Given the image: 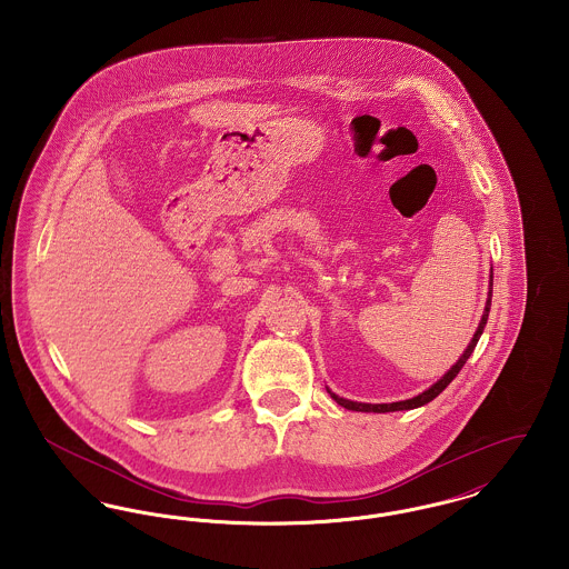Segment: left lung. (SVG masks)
Masks as SVG:
<instances>
[{
	"mask_svg": "<svg viewBox=\"0 0 569 569\" xmlns=\"http://www.w3.org/2000/svg\"><path fill=\"white\" fill-rule=\"evenodd\" d=\"M490 279H492V277H490ZM490 305H492V288H490V292H488V301H486V309H483L481 322H479L477 331L472 335V339H470V343H468L465 355L458 359V363H456V366H451V369H449V371H447L438 382H435L428 391L419 393L417 398H410V400L403 401H393V403H363V401L343 400V398H339V396H335V393L329 391V393H331V398H333L339 406H343V408H348V410H357V412H396V410H410V408H419V406H423V403L435 400L436 396H438V393H442V391L447 389V385H449V382L460 373V369L465 368L468 357L472 355V350H475V346H477L479 337L483 333V327H486V322H488Z\"/></svg>",
	"mask_w": 569,
	"mask_h": 569,
	"instance_id": "1",
	"label": "left lung"
}]
</instances>
